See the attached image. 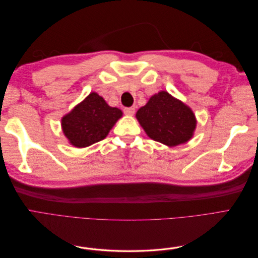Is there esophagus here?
Wrapping results in <instances>:
<instances>
[{"mask_svg": "<svg viewBox=\"0 0 258 258\" xmlns=\"http://www.w3.org/2000/svg\"><path fill=\"white\" fill-rule=\"evenodd\" d=\"M136 112L135 107H124L123 108V113L126 115H134Z\"/></svg>", "mask_w": 258, "mask_h": 258, "instance_id": "esophagus-1", "label": "esophagus"}]
</instances>
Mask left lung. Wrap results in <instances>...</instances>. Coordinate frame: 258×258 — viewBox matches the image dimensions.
<instances>
[{
	"instance_id": "1",
	"label": "left lung",
	"mask_w": 258,
	"mask_h": 258,
	"mask_svg": "<svg viewBox=\"0 0 258 258\" xmlns=\"http://www.w3.org/2000/svg\"><path fill=\"white\" fill-rule=\"evenodd\" d=\"M136 116L148 137L168 146L187 142L196 128L190 108L167 91L153 96Z\"/></svg>"
}]
</instances>
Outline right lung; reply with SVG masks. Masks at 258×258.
Masks as SVG:
<instances>
[{"instance_id":"obj_1","label":"right lung","mask_w":258,"mask_h":258,"mask_svg":"<svg viewBox=\"0 0 258 258\" xmlns=\"http://www.w3.org/2000/svg\"><path fill=\"white\" fill-rule=\"evenodd\" d=\"M121 115L119 108L108 106L102 97L91 92L62 118V130L72 145L86 147L103 140Z\"/></svg>"}]
</instances>
